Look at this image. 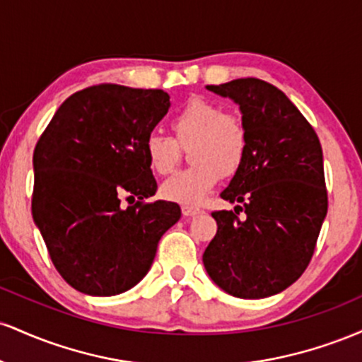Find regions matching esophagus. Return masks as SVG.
<instances>
[{"label": "esophagus", "mask_w": 362, "mask_h": 362, "mask_svg": "<svg viewBox=\"0 0 362 362\" xmlns=\"http://www.w3.org/2000/svg\"><path fill=\"white\" fill-rule=\"evenodd\" d=\"M202 209H199V207H194V206H182V214L184 216H197L201 214Z\"/></svg>", "instance_id": "1"}]
</instances>
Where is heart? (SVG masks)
I'll return each mask as SVG.
<instances>
[{
    "label": "heart",
    "instance_id": "obj_1",
    "mask_svg": "<svg viewBox=\"0 0 362 362\" xmlns=\"http://www.w3.org/2000/svg\"><path fill=\"white\" fill-rule=\"evenodd\" d=\"M175 139L151 132L144 141L148 165L158 175H168L180 160V144H190L192 167L180 170L161 185L167 201L197 206L214 189L219 177L235 175L248 153V131L238 115L228 114L219 103L190 98L173 115Z\"/></svg>",
    "mask_w": 362,
    "mask_h": 362
}]
</instances>
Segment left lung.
Returning <instances> with one entry per match:
<instances>
[{"label": "left lung", "instance_id": "obj_1", "mask_svg": "<svg viewBox=\"0 0 362 362\" xmlns=\"http://www.w3.org/2000/svg\"><path fill=\"white\" fill-rule=\"evenodd\" d=\"M207 90L240 105L248 153L221 192L224 201L243 206L213 213L218 231L202 262L228 294L260 300L300 279L313 257L328 207L322 144L305 115L271 83L240 78Z\"/></svg>", "mask_w": 362, "mask_h": 362}]
</instances>
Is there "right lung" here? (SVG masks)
Instances as JSON below:
<instances>
[{
    "instance_id": "right-lung-1",
    "label": "right lung",
    "mask_w": 362,
    "mask_h": 362,
    "mask_svg": "<svg viewBox=\"0 0 362 362\" xmlns=\"http://www.w3.org/2000/svg\"><path fill=\"white\" fill-rule=\"evenodd\" d=\"M168 107L163 90L102 83L66 98L37 141L32 216L54 267L80 293L138 284L180 219L175 202H146L158 185L144 141Z\"/></svg>"
}]
</instances>
